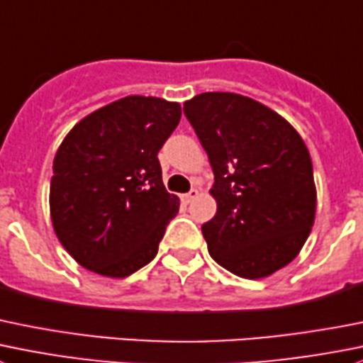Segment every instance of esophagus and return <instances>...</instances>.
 <instances>
[{"instance_id":"34e87169","label":"esophagus","mask_w":363,"mask_h":363,"mask_svg":"<svg viewBox=\"0 0 363 363\" xmlns=\"http://www.w3.org/2000/svg\"><path fill=\"white\" fill-rule=\"evenodd\" d=\"M196 196H199V189H189V191L186 193V195H182V202L189 203V202H193V200H195Z\"/></svg>"}]
</instances>
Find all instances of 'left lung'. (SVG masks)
Segmentation results:
<instances>
[{"label":"left lung","mask_w":363,"mask_h":363,"mask_svg":"<svg viewBox=\"0 0 363 363\" xmlns=\"http://www.w3.org/2000/svg\"><path fill=\"white\" fill-rule=\"evenodd\" d=\"M213 167L218 203L202 225L211 257L241 279H264L287 266L315 216L311 154L296 129L264 104L230 92L184 103Z\"/></svg>","instance_id":"8db88e82"}]
</instances>
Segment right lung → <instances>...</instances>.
I'll use <instances>...</instances> for the list:
<instances>
[{
  "mask_svg": "<svg viewBox=\"0 0 363 363\" xmlns=\"http://www.w3.org/2000/svg\"><path fill=\"white\" fill-rule=\"evenodd\" d=\"M181 106L129 96L77 122L52 161L49 207L63 248L86 269L124 279L156 257L179 199L157 152Z\"/></svg>",
  "mask_w": 363,
  "mask_h": 363,
  "instance_id": "obj_1",
  "label": "right lung"
}]
</instances>
